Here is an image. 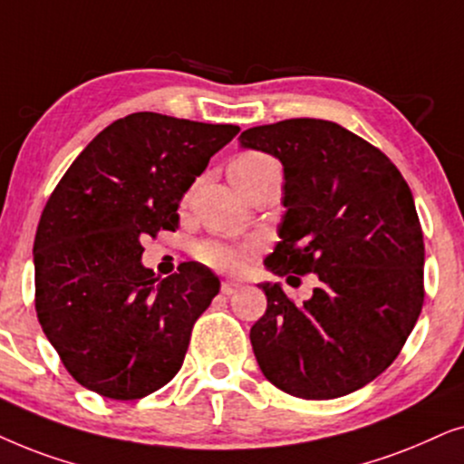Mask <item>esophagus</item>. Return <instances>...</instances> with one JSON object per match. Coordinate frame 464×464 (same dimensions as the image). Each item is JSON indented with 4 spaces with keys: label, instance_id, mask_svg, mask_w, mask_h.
<instances>
[{
    "label": "esophagus",
    "instance_id": "esophagus-1",
    "mask_svg": "<svg viewBox=\"0 0 464 464\" xmlns=\"http://www.w3.org/2000/svg\"><path fill=\"white\" fill-rule=\"evenodd\" d=\"M239 288H242V284H239L237 280H225V282L220 284V293H222V295H227V296L236 295Z\"/></svg>",
    "mask_w": 464,
    "mask_h": 464
}]
</instances>
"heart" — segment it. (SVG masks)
Listing matches in <instances>:
<instances>
[{"label": "heart", "mask_w": 464, "mask_h": 464, "mask_svg": "<svg viewBox=\"0 0 464 464\" xmlns=\"http://www.w3.org/2000/svg\"><path fill=\"white\" fill-rule=\"evenodd\" d=\"M269 169H277V163L263 152H246L231 163V174L239 176H258ZM195 255L201 263L220 271H236L248 261L252 255L250 244H233L227 239H206L197 244Z\"/></svg>", "instance_id": "b5f03b06"}]
</instances>
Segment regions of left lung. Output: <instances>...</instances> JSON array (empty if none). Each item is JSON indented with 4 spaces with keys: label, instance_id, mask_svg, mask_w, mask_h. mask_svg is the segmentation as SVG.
Wrapping results in <instances>:
<instances>
[{
    "label": "left lung",
    "instance_id": "left-lung-1",
    "mask_svg": "<svg viewBox=\"0 0 464 464\" xmlns=\"http://www.w3.org/2000/svg\"><path fill=\"white\" fill-rule=\"evenodd\" d=\"M239 144L284 168L276 276L316 274L295 304L261 284L267 310L250 342L265 378L299 399H337L391 367L424 304V239L411 190L380 148L331 121L246 129ZM295 276H293L292 274Z\"/></svg>",
    "mask_w": 464,
    "mask_h": 464
}]
</instances>
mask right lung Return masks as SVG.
Instances as JSON below:
<instances>
[{"mask_svg":"<svg viewBox=\"0 0 464 464\" xmlns=\"http://www.w3.org/2000/svg\"><path fill=\"white\" fill-rule=\"evenodd\" d=\"M237 125L135 112L95 135L61 178L34 242L35 312L78 384L135 401L180 372L220 282L199 263L163 280L141 242L176 231L178 206Z\"/></svg>","mask_w":464,"mask_h":464,"instance_id":"1","label":"right lung"}]
</instances>
